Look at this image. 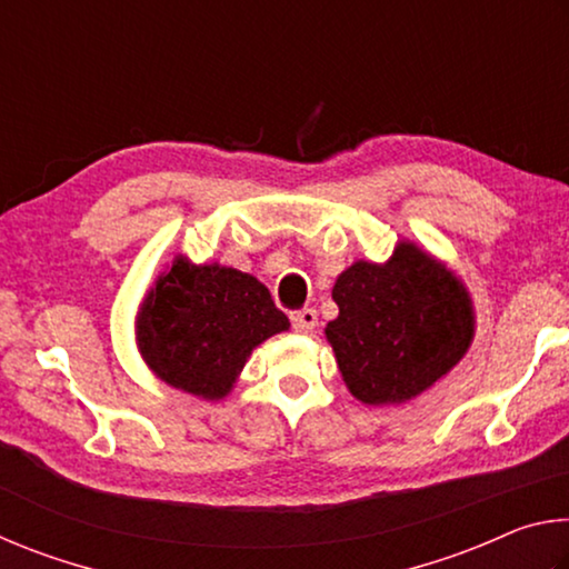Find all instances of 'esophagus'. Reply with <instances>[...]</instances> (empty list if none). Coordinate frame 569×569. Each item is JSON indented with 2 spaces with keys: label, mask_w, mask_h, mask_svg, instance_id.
I'll list each match as a JSON object with an SVG mask.
<instances>
[{
  "label": "esophagus",
  "mask_w": 569,
  "mask_h": 569,
  "mask_svg": "<svg viewBox=\"0 0 569 569\" xmlns=\"http://www.w3.org/2000/svg\"><path fill=\"white\" fill-rule=\"evenodd\" d=\"M316 326H319V313L313 308H301V311L293 313V329L298 333H311Z\"/></svg>",
  "instance_id": "esophagus-1"
}]
</instances>
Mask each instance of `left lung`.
<instances>
[{
	"instance_id": "left-lung-1",
	"label": "left lung",
	"mask_w": 569,
	"mask_h": 569,
	"mask_svg": "<svg viewBox=\"0 0 569 569\" xmlns=\"http://www.w3.org/2000/svg\"><path fill=\"white\" fill-rule=\"evenodd\" d=\"M339 316L326 323L341 379L369 407L407 403L465 359L477 331L461 278L413 240L387 263L356 261L336 278Z\"/></svg>"
}]
</instances>
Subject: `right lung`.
I'll list each match as a JSON object with an SVG mask.
<instances>
[{
  "label": "right lung",
  "mask_w": 569,
  "mask_h": 569,
  "mask_svg": "<svg viewBox=\"0 0 569 569\" xmlns=\"http://www.w3.org/2000/svg\"><path fill=\"white\" fill-rule=\"evenodd\" d=\"M288 329V316L256 276L178 253L138 306L134 343L162 383L220 401L256 346Z\"/></svg>",
  "instance_id": "obj_1"
}]
</instances>
